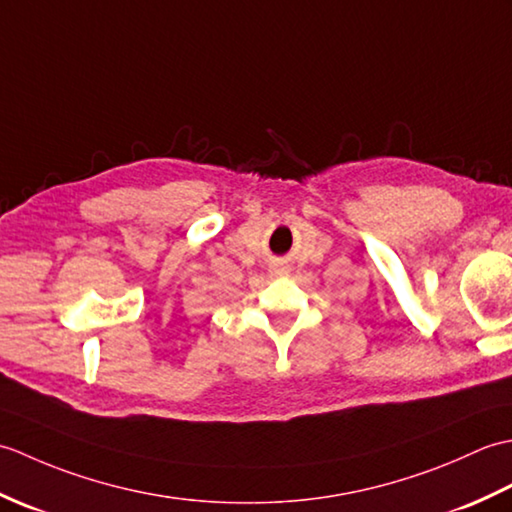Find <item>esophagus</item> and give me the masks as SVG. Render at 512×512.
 Masks as SVG:
<instances>
[{
    "mask_svg": "<svg viewBox=\"0 0 512 512\" xmlns=\"http://www.w3.org/2000/svg\"><path fill=\"white\" fill-rule=\"evenodd\" d=\"M277 273H279V270H277Z\"/></svg>",
    "mask_w": 512,
    "mask_h": 512,
    "instance_id": "1",
    "label": "esophagus"
}]
</instances>
